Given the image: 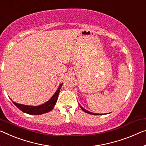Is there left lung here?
Returning <instances> with one entry per match:
<instances>
[{"label":"left lung","mask_w":146,"mask_h":146,"mask_svg":"<svg viewBox=\"0 0 146 146\" xmlns=\"http://www.w3.org/2000/svg\"><path fill=\"white\" fill-rule=\"evenodd\" d=\"M80 108H82V110L84 111H85V112H86V113H89V114H91V115H100V114H98V113H92V112H91V111H87V110H86V109H84V108L83 107H82L80 106ZM100 115H101V114H100Z\"/></svg>","instance_id":"1"}]
</instances>
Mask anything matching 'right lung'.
Listing matches in <instances>:
<instances>
[{"label": "right lung", "mask_w": 146, "mask_h": 146, "mask_svg": "<svg viewBox=\"0 0 146 146\" xmlns=\"http://www.w3.org/2000/svg\"><path fill=\"white\" fill-rule=\"evenodd\" d=\"M62 86V84H60L57 90L56 91L54 95L51 96L50 99L48 101H47L46 103H44V104L42 105H40V106H27V105L21 104H17V103L13 101L12 102L15 106L18 108L20 110H21L24 113L31 114V115H40V114L48 113V112L51 111L54 108L56 102H57L58 95H59L60 89L61 88Z\"/></svg>", "instance_id": "obj_1"}]
</instances>
